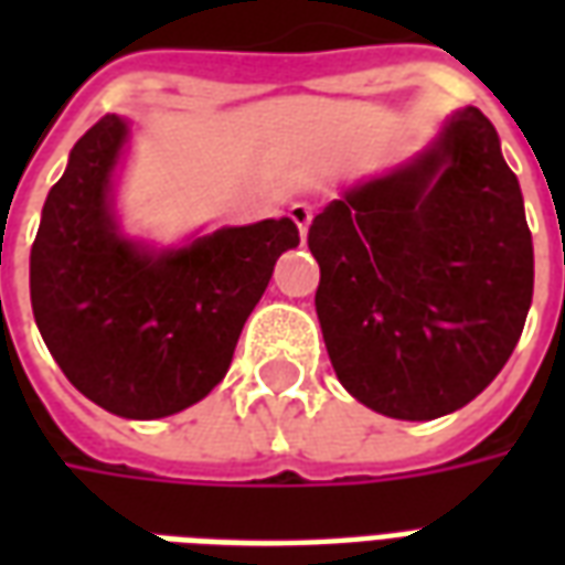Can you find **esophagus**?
I'll return each instance as SVG.
<instances>
[{"label": "esophagus", "mask_w": 565, "mask_h": 565, "mask_svg": "<svg viewBox=\"0 0 565 565\" xmlns=\"http://www.w3.org/2000/svg\"><path fill=\"white\" fill-rule=\"evenodd\" d=\"M290 221L299 226V235L306 238L308 223H311V205H306V202H294V205H290Z\"/></svg>", "instance_id": "1"}]
</instances>
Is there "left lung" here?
<instances>
[{
  "label": "left lung",
  "mask_w": 565,
  "mask_h": 565,
  "mask_svg": "<svg viewBox=\"0 0 565 565\" xmlns=\"http://www.w3.org/2000/svg\"><path fill=\"white\" fill-rule=\"evenodd\" d=\"M308 247L332 369L372 412L450 415L509 363L533 302V235L472 105L415 162L332 199Z\"/></svg>",
  "instance_id": "1"
}]
</instances>
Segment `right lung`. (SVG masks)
<instances>
[{"label": "right lung", "instance_id": "obj_1", "mask_svg": "<svg viewBox=\"0 0 565 565\" xmlns=\"http://www.w3.org/2000/svg\"><path fill=\"white\" fill-rule=\"evenodd\" d=\"M127 139V120L105 115L75 141L44 199L30 299L47 351L87 399L153 420L221 384L275 259L299 245V230L281 217L223 226L172 250L129 242L111 214Z\"/></svg>", "mask_w": 565, "mask_h": 565}]
</instances>
